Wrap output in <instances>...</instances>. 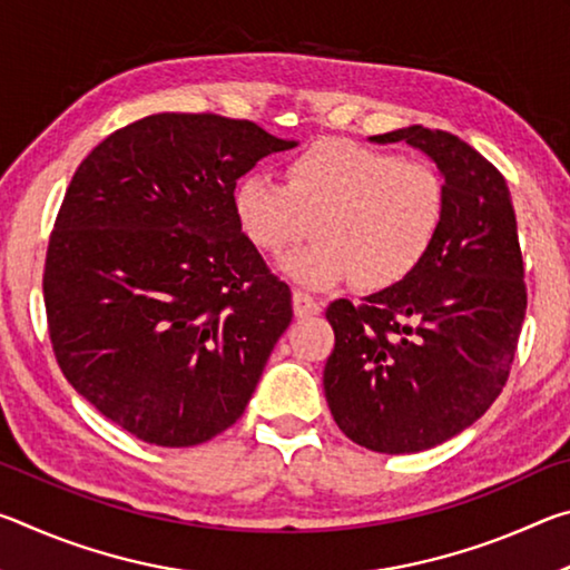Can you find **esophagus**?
<instances>
[{"label":"esophagus","instance_id":"1","mask_svg":"<svg viewBox=\"0 0 570 570\" xmlns=\"http://www.w3.org/2000/svg\"><path fill=\"white\" fill-rule=\"evenodd\" d=\"M292 298H294V314L296 316H312V314H320L322 312V304L316 302L312 294L302 292V288H296Z\"/></svg>","mask_w":570,"mask_h":570}]
</instances>
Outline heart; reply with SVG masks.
<instances>
[{
	"mask_svg": "<svg viewBox=\"0 0 570 570\" xmlns=\"http://www.w3.org/2000/svg\"><path fill=\"white\" fill-rule=\"evenodd\" d=\"M445 200V183L428 163L330 138L288 160L286 186L258 173L240 178L234 206L250 244L272 256L298 244L314 220V244L282 262L294 282L324 288L352 278L374 292L422 264Z\"/></svg>",
	"mask_w": 570,
	"mask_h": 570,
	"instance_id": "obj_1",
	"label": "heart"
}]
</instances>
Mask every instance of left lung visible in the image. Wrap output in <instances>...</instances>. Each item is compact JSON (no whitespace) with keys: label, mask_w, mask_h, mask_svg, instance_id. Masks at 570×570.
Listing matches in <instances>:
<instances>
[{"label":"left lung","mask_w":570,"mask_h":570,"mask_svg":"<svg viewBox=\"0 0 570 570\" xmlns=\"http://www.w3.org/2000/svg\"><path fill=\"white\" fill-rule=\"evenodd\" d=\"M370 140H404L435 163L445 220L410 276L326 308L324 394L356 445L407 455L455 438L503 392L528 306L523 254L505 178L465 140L422 125Z\"/></svg>","instance_id":"obj_1"}]
</instances>
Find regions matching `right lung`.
Wrapping results in <instances>:
<instances>
[{
	"label": "right lung",
	"mask_w": 570,
	"mask_h": 570,
	"mask_svg": "<svg viewBox=\"0 0 570 570\" xmlns=\"http://www.w3.org/2000/svg\"><path fill=\"white\" fill-rule=\"evenodd\" d=\"M294 146L250 120L160 112L75 170L42 278L52 350L138 440L190 448L228 430L292 324V292L240 230L234 190Z\"/></svg>",
	"instance_id": "obj_1"
}]
</instances>
